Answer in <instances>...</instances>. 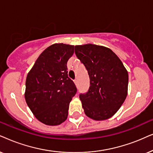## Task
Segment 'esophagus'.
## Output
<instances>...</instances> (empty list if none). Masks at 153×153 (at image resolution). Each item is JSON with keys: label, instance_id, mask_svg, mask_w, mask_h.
<instances>
[{"label": "esophagus", "instance_id": "esophagus-1", "mask_svg": "<svg viewBox=\"0 0 153 153\" xmlns=\"http://www.w3.org/2000/svg\"><path fill=\"white\" fill-rule=\"evenodd\" d=\"M74 83L75 84V85H78V79H75V80H74Z\"/></svg>", "mask_w": 153, "mask_h": 153}]
</instances>
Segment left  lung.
<instances>
[{"label": "left lung", "mask_w": 153, "mask_h": 153, "mask_svg": "<svg viewBox=\"0 0 153 153\" xmlns=\"http://www.w3.org/2000/svg\"><path fill=\"white\" fill-rule=\"evenodd\" d=\"M75 53L88 71L90 86L80 95L87 117L101 121L117 113L127 95L129 75L119 57L104 46H75Z\"/></svg>", "instance_id": "left-lung-1"}]
</instances>
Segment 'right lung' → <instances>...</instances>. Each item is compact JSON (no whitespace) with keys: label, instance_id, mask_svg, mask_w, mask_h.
I'll return each instance as SVG.
<instances>
[{"label":"right lung","instance_id":"add662e5","mask_svg":"<svg viewBox=\"0 0 153 153\" xmlns=\"http://www.w3.org/2000/svg\"><path fill=\"white\" fill-rule=\"evenodd\" d=\"M73 53V45L53 44L40 54L28 73L26 102L34 116L46 125H59L68 117L69 103L77 91L66 66Z\"/></svg>","mask_w":153,"mask_h":153}]
</instances>
